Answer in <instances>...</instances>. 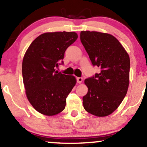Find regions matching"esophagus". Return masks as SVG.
Returning <instances> with one entry per match:
<instances>
[{"instance_id":"esophagus-1","label":"esophagus","mask_w":147,"mask_h":147,"mask_svg":"<svg viewBox=\"0 0 147 147\" xmlns=\"http://www.w3.org/2000/svg\"><path fill=\"white\" fill-rule=\"evenodd\" d=\"M77 83H78V84H81L83 81V78L82 77H77Z\"/></svg>"}]
</instances>
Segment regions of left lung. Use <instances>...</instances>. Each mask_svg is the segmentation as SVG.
Returning <instances> with one entry per match:
<instances>
[{
	"label": "left lung",
	"mask_w": 147,
	"mask_h": 147,
	"mask_svg": "<svg viewBox=\"0 0 147 147\" xmlns=\"http://www.w3.org/2000/svg\"><path fill=\"white\" fill-rule=\"evenodd\" d=\"M80 39L92 63L100 68L99 73L85 79L88 91L83 97L84 107L98 117L109 116L126 96L129 56L117 39L109 33L82 31Z\"/></svg>",
	"instance_id": "8db88e82"
}]
</instances>
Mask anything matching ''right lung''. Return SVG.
Segmentation results:
<instances>
[{"label": "right lung", "instance_id": "obj_1", "mask_svg": "<svg viewBox=\"0 0 147 147\" xmlns=\"http://www.w3.org/2000/svg\"><path fill=\"white\" fill-rule=\"evenodd\" d=\"M77 38L75 32L42 33L33 40L24 54L22 71L26 96L40 114L54 116L66 107V97L77 80L74 76L61 74L55 68Z\"/></svg>", "mask_w": 147, "mask_h": 147}]
</instances>
